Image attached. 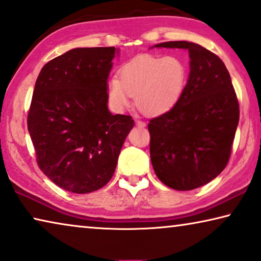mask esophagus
<instances>
[{
    "mask_svg": "<svg viewBox=\"0 0 261 261\" xmlns=\"http://www.w3.org/2000/svg\"><path fill=\"white\" fill-rule=\"evenodd\" d=\"M136 124H137V126H139V127H144L145 126V123L141 119H136Z\"/></svg>",
    "mask_w": 261,
    "mask_h": 261,
    "instance_id": "34e87169",
    "label": "esophagus"
}]
</instances>
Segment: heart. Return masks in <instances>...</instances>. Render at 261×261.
I'll use <instances>...</instances> for the list:
<instances>
[{
	"mask_svg": "<svg viewBox=\"0 0 261 261\" xmlns=\"http://www.w3.org/2000/svg\"><path fill=\"white\" fill-rule=\"evenodd\" d=\"M188 79V65L176 56L143 54L120 68V78L108 82L111 108L122 112L135 97L137 108L148 116H160L176 105Z\"/></svg>",
	"mask_w": 261,
	"mask_h": 261,
	"instance_id": "heart-1",
	"label": "heart"
}]
</instances>
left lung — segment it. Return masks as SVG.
<instances>
[{
    "label": "left lung",
    "mask_w": 261,
    "mask_h": 261,
    "mask_svg": "<svg viewBox=\"0 0 261 261\" xmlns=\"http://www.w3.org/2000/svg\"><path fill=\"white\" fill-rule=\"evenodd\" d=\"M153 47L187 49L190 59L188 82L178 101L148 124L153 170L169 188L196 189L228 163L239 102L225 64L211 50L188 41Z\"/></svg>",
    "instance_id": "left-lung-1"
}]
</instances>
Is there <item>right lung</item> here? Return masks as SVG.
I'll use <instances>...</instances> for the list:
<instances>
[{"instance_id":"obj_1","label":"right lung","mask_w":261,"mask_h":261,"mask_svg":"<svg viewBox=\"0 0 261 261\" xmlns=\"http://www.w3.org/2000/svg\"><path fill=\"white\" fill-rule=\"evenodd\" d=\"M115 47L74 48L43 66L36 79L28 131L47 177L75 194L94 192L113 176L130 116L108 109Z\"/></svg>"}]
</instances>
